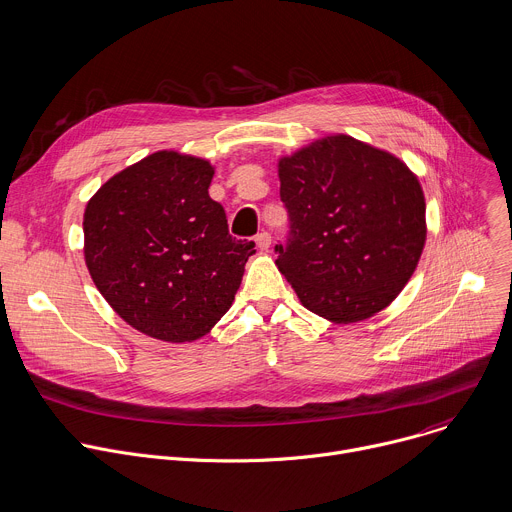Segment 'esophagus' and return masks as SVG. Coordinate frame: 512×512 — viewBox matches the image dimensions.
I'll use <instances>...</instances> for the list:
<instances>
[{
    "instance_id": "esophagus-1",
    "label": "esophagus",
    "mask_w": 512,
    "mask_h": 512,
    "mask_svg": "<svg viewBox=\"0 0 512 512\" xmlns=\"http://www.w3.org/2000/svg\"><path fill=\"white\" fill-rule=\"evenodd\" d=\"M270 234L268 232H260L258 236H256V246H258V250H268L270 248Z\"/></svg>"
}]
</instances>
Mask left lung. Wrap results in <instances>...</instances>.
Wrapping results in <instances>:
<instances>
[{"label": "left lung", "instance_id": "8db88e82", "mask_svg": "<svg viewBox=\"0 0 512 512\" xmlns=\"http://www.w3.org/2000/svg\"><path fill=\"white\" fill-rule=\"evenodd\" d=\"M290 216L276 266L304 309L335 325L365 321L403 290L426 246V199L399 157L349 135L278 159Z\"/></svg>", "mask_w": 512, "mask_h": 512}]
</instances>
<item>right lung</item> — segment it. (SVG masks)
I'll return each instance as SVG.
<instances>
[{
	"mask_svg": "<svg viewBox=\"0 0 512 512\" xmlns=\"http://www.w3.org/2000/svg\"><path fill=\"white\" fill-rule=\"evenodd\" d=\"M214 171L208 159L163 149L115 173L86 203L90 278L125 323L153 339L208 335L256 252L228 234L208 191Z\"/></svg>",
	"mask_w": 512,
	"mask_h": 512,
	"instance_id": "add662e5",
	"label": "right lung"
}]
</instances>
